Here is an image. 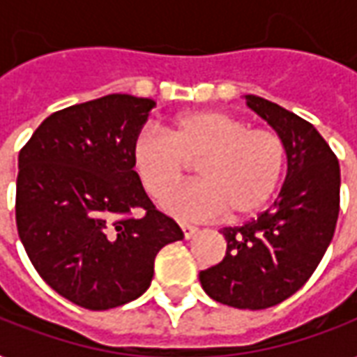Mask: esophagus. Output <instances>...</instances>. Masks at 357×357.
Wrapping results in <instances>:
<instances>
[{
  "label": "esophagus",
  "instance_id": "34e87169",
  "mask_svg": "<svg viewBox=\"0 0 357 357\" xmlns=\"http://www.w3.org/2000/svg\"><path fill=\"white\" fill-rule=\"evenodd\" d=\"M179 226H181V231H183V238L185 239L193 238V236L197 234V226H193V224H185V222H181Z\"/></svg>",
  "mask_w": 357,
  "mask_h": 357
}]
</instances>
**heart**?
<instances>
[{"instance_id": "obj_1", "label": "heart", "mask_w": 357, "mask_h": 357, "mask_svg": "<svg viewBox=\"0 0 357 357\" xmlns=\"http://www.w3.org/2000/svg\"><path fill=\"white\" fill-rule=\"evenodd\" d=\"M191 161L199 182L178 190ZM131 164L144 191L160 199L166 213L179 218L243 220L263 211L278 191L286 168L282 137L268 127L220 109L189 112L172 119L168 133L153 127L137 131Z\"/></svg>"}]
</instances>
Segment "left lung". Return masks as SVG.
I'll return each mask as SVG.
<instances>
[{
	"label": "left lung",
	"instance_id": "obj_1",
	"mask_svg": "<svg viewBox=\"0 0 357 357\" xmlns=\"http://www.w3.org/2000/svg\"><path fill=\"white\" fill-rule=\"evenodd\" d=\"M248 106L282 137L288 176L271 208L222 228L226 255L199 280L213 300L257 311L288 300L321 263L340 211V166L309 121L253 94Z\"/></svg>",
	"mask_w": 357,
	"mask_h": 357
}]
</instances>
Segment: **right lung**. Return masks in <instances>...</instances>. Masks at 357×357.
I'll use <instances>...</instances> for the list:
<instances>
[{"label": "right lung", "instance_id": "1", "mask_svg": "<svg viewBox=\"0 0 357 357\" xmlns=\"http://www.w3.org/2000/svg\"><path fill=\"white\" fill-rule=\"evenodd\" d=\"M154 106L131 94L75 104L44 119L19 153V238L42 280L75 305L104 311L139 298L158 251L183 238L131 164Z\"/></svg>", "mask_w": 357, "mask_h": 357}]
</instances>
